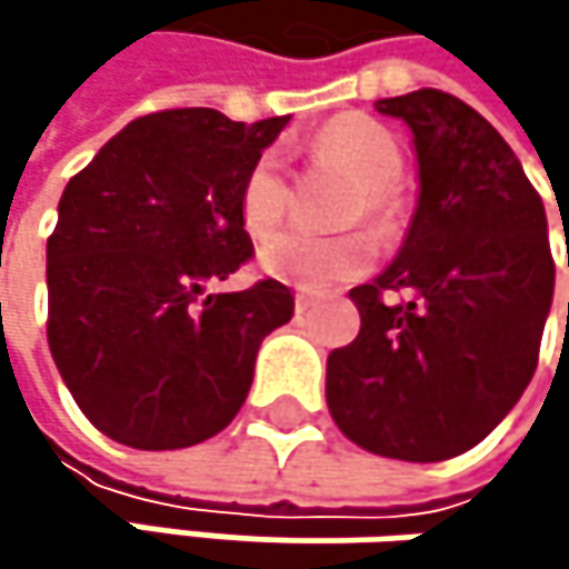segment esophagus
<instances>
[{"label":"esophagus","instance_id":"1","mask_svg":"<svg viewBox=\"0 0 569 569\" xmlns=\"http://www.w3.org/2000/svg\"><path fill=\"white\" fill-rule=\"evenodd\" d=\"M309 306H312V302H309L306 296H296V316H306V312H309Z\"/></svg>","mask_w":569,"mask_h":569}]
</instances>
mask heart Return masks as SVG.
Segmentation results:
<instances>
[{
	"label": "heart",
	"instance_id": "heart-1",
	"mask_svg": "<svg viewBox=\"0 0 569 569\" xmlns=\"http://www.w3.org/2000/svg\"><path fill=\"white\" fill-rule=\"evenodd\" d=\"M309 161L316 168H332L346 173L362 200L359 210L379 213L389 200V187H396L405 171V154L382 124L369 118H336L326 124L312 144ZM289 213V180L277 158H260L247 173L240 190V220L247 233L267 243ZM376 260V250L366 237L342 240H309V237H280L260 257L263 273L280 283L296 286L299 292H329L336 286L359 280Z\"/></svg>",
	"mask_w": 569,
	"mask_h": 569
}]
</instances>
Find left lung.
<instances>
[{"instance_id": "left-lung-1", "label": "left lung", "mask_w": 569, "mask_h": 569, "mask_svg": "<svg viewBox=\"0 0 569 569\" xmlns=\"http://www.w3.org/2000/svg\"><path fill=\"white\" fill-rule=\"evenodd\" d=\"M376 111L411 131L418 207L396 260L349 289L362 326L329 352L326 401L359 448L445 461L485 441L533 379L553 302L547 213L461 98L418 88Z\"/></svg>"}]
</instances>
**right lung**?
<instances>
[{
    "label": "right lung",
    "instance_id": "right-lung-1",
    "mask_svg": "<svg viewBox=\"0 0 569 569\" xmlns=\"http://www.w3.org/2000/svg\"><path fill=\"white\" fill-rule=\"evenodd\" d=\"M289 124L213 108L121 128L58 200L49 237V349L71 398L108 438L190 448L223 431L253 386L260 342L292 292L260 280L207 292L253 253L240 190Z\"/></svg>",
    "mask_w": 569,
    "mask_h": 569
}]
</instances>
